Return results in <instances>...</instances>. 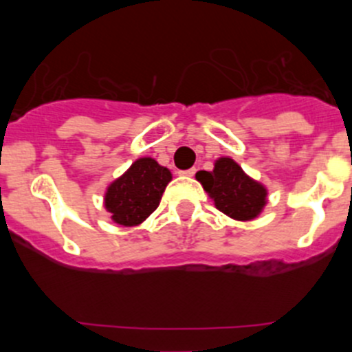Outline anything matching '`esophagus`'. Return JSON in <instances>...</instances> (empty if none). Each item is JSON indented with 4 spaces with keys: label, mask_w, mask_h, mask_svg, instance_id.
Listing matches in <instances>:
<instances>
[{
    "label": "esophagus",
    "mask_w": 352,
    "mask_h": 352,
    "mask_svg": "<svg viewBox=\"0 0 352 352\" xmlns=\"http://www.w3.org/2000/svg\"><path fill=\"white\" fill-rule=\"evenodd\" d=\"M194 173H196V168H189V170H182V172H180V175L194 177Z\"/></svg>",
    "instance_id": "esophagus-1"
}]
</instances>
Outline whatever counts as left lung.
<instances>
[{"label":"left lung","instance_id":"left-lung-1","mask_svg":"<svg viewBox=\"0 0 352 352\" xmlns=\"http://www.w3.org/2000/svg\"><path fill=\"white\" fill-rule=\"evenodd\" d=\"M196 179L214 201L216 208L239 221L255 219L267 204V189L250 179L242 166L228 156L216 160L211 172H197Z\"/></svg>","mask_w":352,"mask_h":352}]
</instances>
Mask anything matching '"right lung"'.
I'll return each instance as SVG.
<instances>
[{"label": "right lung", "instance_id": "obj_1", "mask_svg": "<svg viewBox=\"0 0 352 352\" xmlns=\"http://www.w3.org/2000/svg\"><path fill=\"white\" fill-rule=\"evenodd\" d=\"M172 180L168 168L150 156L138 158L107 187L104 202L110 218L122 226H138L158 208Z\"/></svg>", "mask_w": 352, "mask_h": 352}]
</instances>
